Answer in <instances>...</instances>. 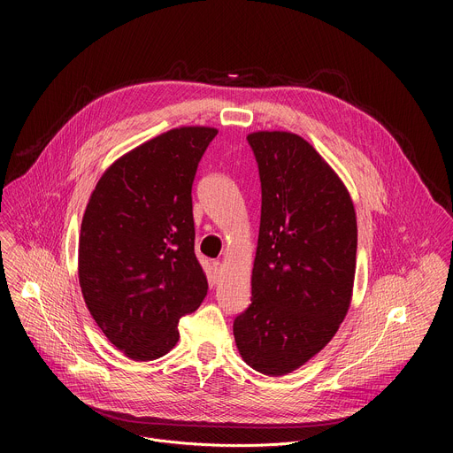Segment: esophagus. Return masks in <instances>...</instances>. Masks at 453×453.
Masks as SVG:
<instances>
[{
	"mask_svg": "<svg viewBox=\"0 0 453 453\" xmlns=\"http://www.w3.org/2000/svg\"><path fill=\"white\" fill-rule=\"evenodd\" d=\"M213 283H217L219 280H220V276H222V264L220 262H213Z\"/></svg>",
	"mask_w": 453,
	"mask_h": 453,
	"instance_id": "esophagus-1",
	"label": "esophagus"
}]
</instances>
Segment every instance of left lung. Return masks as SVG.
I'll use <instances>...</instances> for the list:
<instances>
[{
    "mask_svg": "<svg viewBox=\"0 0 453 453\" xmlns=\"http://www.w3.org/2000/svg\"><path fill=\"white\" fill-rule=\"evenodd\" d=\"M262 180L249 308L233 322L242 358L283 376L325 348L344 320L357 269V215L344 182L301 136H247Z\"/></svg>",
    "mask_w": 453,
    "mask_h": 453,
    "instance_id": "1",
    "label": "left lung"
}]
</instances>
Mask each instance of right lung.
I'll return each mask as SVG.
<instances>
[{
  "mask_svg": "<svg viewBox=\"0 0 453 453\" xmlns=\"http://www.w3.org/2000/svg\"><path fill=\"white\" fill-rule=\"evenodd\" d=\"M213 127H179L116 159L93 189L81 227L79 281L104 335L147 362L179 341L208 280L196 256L191 184Z\"/></svg>",
  "mask_w": 453,
  "mask_h": 453,
  "instance_id": "1",
  "label": "right lung"
}]
</instances>
